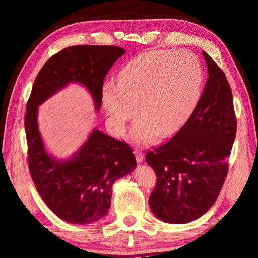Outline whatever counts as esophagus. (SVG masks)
Returning <instances> with one entry per match:
<instances>
[{"instance_id":"obj_1","label":"esophagus","mask_w":258,"mask_h":258,"mask_svg":"<svg viewBox=\"0 0 258 258\" xmlns=\"http://www.w3.org/2000/svg\"><path fill=\"white\" fill-rule=\"evenodd\" d=\"M134 154H135V157H136V161H138L139 163L143 162V153H142V151L134 150Z\"/></svg>"}]
</instances>
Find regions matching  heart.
I'll return each instance as SVG.
<instances>
[{
	"instance_id": "heart-1",
	"label": "heart",
	"mask_w": 258,
	"mask_h": 258,
	"mask_svg": "<svg viewBox=\"0 0 258 258\" xmlns=\"http://www.w3.org/2000/svg\"><path fill=\"white\" fill-rule=\"evenodd\" d=\"M202 67L189 51H150L135 56L120 70L118 82L107 81L102 102L109 127L116 135L138 112L133 139L143 144L161 134H172L193 111L202 87Z\"/></svg>"
}]
</instances>
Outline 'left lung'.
<instances>
[{"instance_id":"1","label":"left lung","mask_w":258,"mask_h":258,"mask_svg":"<svg viewBox=\"0 0 258 258\" xmlns=\"http://www.w3.org/2000/svg\"><path fill=\"white\" fill-rule=\"evenodd\" d=\"M202 53L208 78L193 113L171 140L145 155L156 174L150 207L167 223H189L213 206L226 179L236 136L226 75L206 52Z\"/></svg>"}]
</instances>
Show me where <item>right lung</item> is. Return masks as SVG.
Returning a JSON list of instances; mask_svg holds the SVG:
<instances>
[{
	"label": "right lung",
	"instance_id": "obj_1",
	"mask_svg": "<svg viewBox=\"0 0 258 258\" xmlns=\"http://www.w3.org/2000/svg\"><path fill=\"white\" fill-rule=\"evenodd\" d=\"M125 50L113 45H75L54 54L38 72L26 103L24 117L27 164L35 187L61 220L90 224L105 216L111 206L112 185L133 171L131 146L94 130L73 158L54 161L43 146L37 128V106L70 82L85 85L96 108L102 104L104 79Z\"/></svg>",
	"mask_w": 258,
	"mask_h": 258
}]
</instances>
